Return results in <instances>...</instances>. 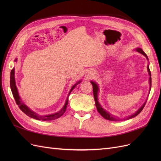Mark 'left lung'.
Here are the masks:
<instances>
[{"mask_svg":"<svg viewBox=\"0 0 161 161\" xmlns=\"http://www.w3.org/2000/svg\"><path fill=\"white\" fill-rule=\"evenodd\" d=\"M136 51L140 52V53H142V54H143L146 58H147V60H148V56L146 54V53L144 52V51L141 49V48H137L136 49ZM147 69H148V74H149V76H150V78H149V85H150V89H151V82H152V79H151V72H150V69H149V66L148 65L147 66ZM91 84L92 85V89H93V96H94V99H95V105L97 107V111H98L99 113L103 117V118L106 119L108 120H111V121H116V120H119L120 119L119 118H115V116H114L113 115H111V114H109V112L106 111L103 108H101V105L99 104V101H98V91H99V86L98 85H97V84H96L95 82L93 81H91ZM147 101H146L144 102V103L142 105V106L141 107V108L136 112L135 114H132L130 116H128V118H126L125 119H124V120H126V119H131V118H134V117H136V115H138L141 111H142V110L143 109V108H144L145 106V104H146V102H147Z\"/></svg>","mask_w":161,"mask_h":161,"instance_id":"1","label":"left lung"}]
</instances>
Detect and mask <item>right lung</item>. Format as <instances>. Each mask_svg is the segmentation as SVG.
<instances>
[{"label":"right lung","instance_id":"add662e5","mask_svg":"<svg viewBox=\"0 0 161 161\" xmlns=\"http://www.w3.org/2000/svg\"><path fill=\"white\" fill-rule=\"evenodd\" d=\"M17 59H15L14 60V62H17ZM80 82H81V80L79 81L77 83H76L74 86L72 87L70 92H69V96L70 94L71 91L73 90V89H74L78 84H79ZM10 86H11V89L12 91L13 95L14 97V100H15L16 103L19 106V108H20V109L23 112L24 114H25L27 115L30 117V118H31L36 119L37 120L50 121V120H53V119H56L58 118H59L60 117H61L63 114L65 113L68 103H69V96H68L66 101V103H65L64 105L63 106V108L61 109V110H60L59 111L57 112V113H55V114L47 115H40L29 108L22 101V100L21 99V97H19L18 90H17V88L16 85H15V80H14V68L11 71Z\"/></svg>","mask_w":161,"mask_h":161}]
</instances>
